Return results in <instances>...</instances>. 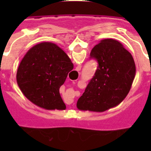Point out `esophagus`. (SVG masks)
<instances>
[{
    "label": "esophagus",
    "instance_id": "1",
    "mask_svg": "<svg viewBox=\"0 0 151 151\" xmlns=\"http://www.w3.org/2000/svg\"><path fill=\"white\" fill-rule=\"evenodd\" d=\"M81 70V66H78L77 68H76V70L73 72L75 73H79V71Z\"/></svg>",
    "mask_w": 151,
    "mask_h": 151
}]
</instances>
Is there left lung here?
I'll use <instances>...</instances> for the list:
<instances>
[{
  "label": "left lung",
  "mask_w": 151,
  "mask_h": 151,
  "mask_svg": "<svg viewBox=\"0 0 151 151\" xmlns=\"http://www.w3.org/2000/svg\"><path fill=\"white\" fill-rule=\"evenodd\" d=\"M90 56L96 59L98 66L78 99L77 107L103 112L120 104L129 94L136 75V65L131 53L114 39L99 41Z\"/></svg>",
  "instance_id": "8db88e82"
}]
</instances>
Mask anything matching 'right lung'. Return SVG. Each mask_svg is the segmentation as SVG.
<instances>
[{"label": "right lung", "mask_w": 151, "mask_h": 151, "mask_svg": "<svg viewBox=\"0 0 151 151\" xmlns=\"http://www.w3.org/2000/svg\"><path fill=\"white\" fill-rule=\"evenodd\" d=\"M73 68L70 59L55 44L42 42L32 47L20 63L16 81L30 102L46 110H65L59 88Z\"/></svg>", "instance_id": "right-lung-1"}]
</instances>
